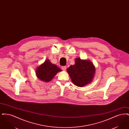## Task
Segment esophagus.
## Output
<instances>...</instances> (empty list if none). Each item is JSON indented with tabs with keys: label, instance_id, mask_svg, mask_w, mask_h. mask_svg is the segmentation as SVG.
<instances>
[{
	"label": "esophagus",
	"instance_id": "34e87169",
	"mask_svg": "<svg viewBox=\"0 0 129 129\" xmlns=\"http://www.w3.org/2000/svg\"><path fill=\"white\" fill-rule=\"evenodd\" d=\"M62 70H63V71H66V69H67V67L66 66H62L61 67Z\"/></svg>",
	"mask_w": 129,
	"mask_h": 129
}]
</instances>
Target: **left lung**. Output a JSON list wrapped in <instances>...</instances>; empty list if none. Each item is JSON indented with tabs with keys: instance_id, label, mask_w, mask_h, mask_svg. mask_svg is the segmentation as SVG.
Returning a JSON list of instances; mask_svg holds the SVG:
<instances>
[{
	"instance_id": "1",
	"label": "left lung",
	"mask_w": 129,
	"mask_h": 129,
	"mask_svg": "<svg viewBox=\"0 0 129 129\" xmlns=\"http://www.w3.org/2000/svg\"><path fill=\"white\" fill-rule=\"evenodd\" d=\"M72 81L75 86L83 87L92 82L95 74V67L92 62L76 58L75 64L67 69Z\"/></svg>"
}]
</instances>
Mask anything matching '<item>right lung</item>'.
<instances>
[{
	"mask_svg": "<svg viewBox=\"0 0 129 129\" xmlns=\"http://www.w3.org/2000/svg\"><path fill=\"white\" fill-rule=\"evenodd\" d=\"M62 71L56 65L53 64L49 59H46L43 64L37 68L36 74L37 77L45 82H49L52 80L56 74Z\"/></svg>",
	"mask_w": 129,
	"mask_h": 129,
	"instance_id": "obj_1",
	"label": "right lung"
}]
</instances>
